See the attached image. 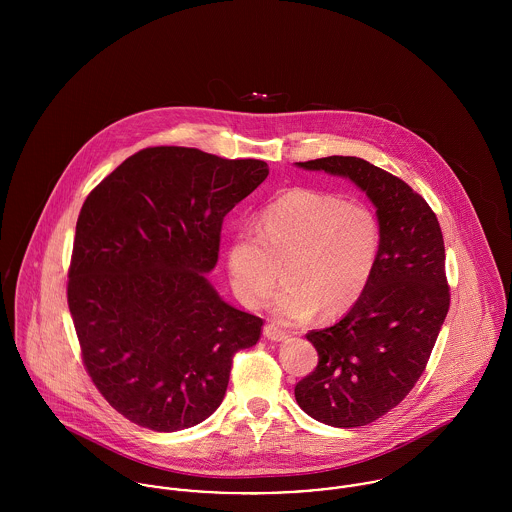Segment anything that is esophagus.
I'll return each mask as SVG.
<instances>
[{
    "label": "esophagus",
    "mask_w": 512,
    "mask_h": 512,
    "mask_svg": "<svg viewBox=\"0 0 512 512\" xmlns=\"http://www.w3.org/2000/svg\"><path fill=\"white\" fill-rule=\"evenodd\" d=\"M264 335L270 339V341H286L290 337V333L286 329H282L280 325L276 323H268L264 327Z\"/></svg>",
    "instance_id": "esophagus-1"
}]
</instances>
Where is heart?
<instances>
[{
	"label": "heart",
	"mask_w": 512,
	"mask_h": 512,
	"mask_svg": "<svg viewBox=\"0 0 512 512\" xmlns=\"http://www.w3.org/2000/svg\"><path fill=\"white\" fill-rule=\"evenodd\" d=\"M382 250L380 219L365 203L339 195L293 189L244 224L228 246V276L246 305H260L280 278L288 284L272 297L274 311L292 323L347 311L365 293Z\"/></svg>",
	"instance_id": "1"
}]
</instances>
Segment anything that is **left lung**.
I'll return each instance as SVG.
<instances>
[{"label":"left lung","mask_w":512,"mask_h":512,"mask_svg":"<svg viewBox=\"0 0 512 512\" xmlns=\"http://www.w3.org/2000/svg\"><path fill=\"white\" fill-rule=\"evenodd\" d=\"M351 179L376 207L382 250L365 293L333 327L309 331L319 363L295 384L299 408L333 428L366 426L414 388L449 309L438 217L402 179L361 157L297 163Z\"/></svg>","instance_id":"obj_1"}]
</instances>
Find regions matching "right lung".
<instances>
[{"label": "right lung", "instance_id": "add662e5", "mask_svg": "<svg viewBox=\"0 0 512 512\" xmlns=\"http://www.w3.org/2000/svg\"><path fill=\"white\" fill-rule=\"evenodd\" d=\"M270 169L195 147H147L86 197L76 220L69 309L82 363L108 404L153 432L207 420L232 357L262 319L228 305L207 274L224 217Z\"/></svg>", "mask_w": 512, "mask_h": 512}]
</instances>
